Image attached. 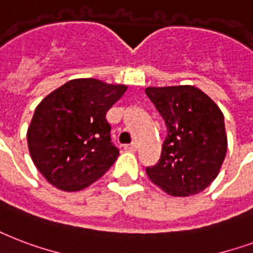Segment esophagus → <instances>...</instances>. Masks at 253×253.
<instances>
[{
	"mask_svg": "<svg viewBox=\"0 0 253 253\" xmlns=\"http://www.w3.org/2000/svg\"><path fill=\"white\" fill-rule=\"evenodd\" d=\"M125 148H126V150H128V151H136L138 144L135 143V142H132V143H130V144H126V146H125Z\"/></svg>",
	"mask_w": 253,
	"mask_h": 253,
	"instance_id": "34e87169",
	"label": "esophagus"
}]
</instances>
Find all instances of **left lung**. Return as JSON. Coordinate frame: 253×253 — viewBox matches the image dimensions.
Returning <instances> with one entry per match:
<instances>
[{
  "mask_svg": "<svg viewBox=\"0 0 253 253\" xmlns=\"http://www.w3.org/2000/svg\"><path fill=\"white\" fill-rule=\"evenodd\" d=\"M144 91L167 127L161 159L146 169L148 178L169 195L199 194L216 178L225 158L223 113L195 86L147 87Z\"/></svg>",
  "mask_w": 253,
  "mask_h": 253,
  "instance_id": "obj_1",
  "label": "left lung"
}]
</instances>
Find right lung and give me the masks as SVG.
Returning a JSON list of instances; mask_svg holds the SVG:
<instances>
[{"instance_id": "obj_1", "label": "right lung", "mask_w": 253, "mask_h": 253, "mask_svg": "<svg viewBox=\"0 0 253 253\" xmlns=\"http://www.w3.org/2000/svg\"><path fill=\"white\" fill-rule=\"evenodd\" d=\"M125 84L80 78L50 92L37 106L28 146L43 178L62 191H80L103 176L119 157L106 113L126 92Z\"/></svg>"}]
</instances>
